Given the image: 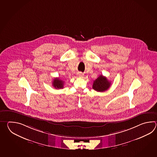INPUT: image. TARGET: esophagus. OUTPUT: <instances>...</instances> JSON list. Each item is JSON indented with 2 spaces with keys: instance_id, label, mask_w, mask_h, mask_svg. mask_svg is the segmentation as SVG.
Segmentation results:
<instances>
[{
  "instance_id": "1",
  "label": "esophagus",
  "mask_w": 157,
  "mask_h": 157,
  "mask_svg": "<svg viewBox=\"0 0 157 157\" xmlns=\"http://www.w3.org/2000/svg\"><path fill=\"white\" fill-rule=\"evenodd\" d=\"M78 75L79 77H82L83 76V74L82 73H81V72H80Z\"/></svg>"
}]
</instances>
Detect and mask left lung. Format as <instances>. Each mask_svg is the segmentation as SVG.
I'll use <instances>...</instances> for the list:
<instances>
[{
  "label": "left lung",
  "mask_w": 157,
  "mask_h": 157,
  "mask_svg": "<svg viewBox=\"0 0 157 157\" xmlns=\"http://www.w3.org/2000/svg\"><path fill=\"white\" fill-rule=\"evenodd\" d=\"M111 82L109 81L107 77L100 75L94 81L93 89L99 92H103L109 89Z\"/></svg>",
  "instance_id": "1"
}]
</instances>
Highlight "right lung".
Here are the masks:
<instances>
[{
  "mask_svg": "<svg viewBox=\"0 0 157 157\" xmlns=\"http://www.w3.org/2000/svg\"><path fill=\"white\" fill-rule=\"evenodd\" d=\"M53 86L57 89H60L63 88L64 81L59 78H56L53 81Z\"/></svg>",
  "mask_w": 157,
  "mask_h": 157,
  "instance_id": "obj_1",
  "label": "right lung"
}]
</instances>
